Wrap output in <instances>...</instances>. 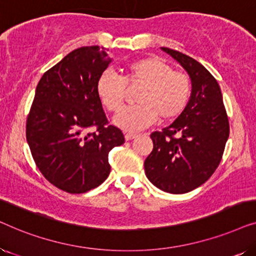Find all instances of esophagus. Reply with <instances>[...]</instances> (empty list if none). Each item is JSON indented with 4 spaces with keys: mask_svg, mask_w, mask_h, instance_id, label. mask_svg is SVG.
<instances>
[{
    "mask_svg": "<svg viewBox=\"0 0 256 256\" xmlns=\"http://www.w3.org/2000/svg\"><path fill=\"white\" fill-rule=\"evenodd\" d=\"M136 136H138V135L134 134V132H126V134H124V138H126V141H130V140L135 138Z\"/></svg>",
    "mask_w": 256,
    "mask_h": 256,
    "instance_id": "34e87169",
    "label": "esophagus"
}]
</instances>
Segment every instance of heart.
Segmentation results:
<instances>
[{
	"mask_svg": "<svg viewBox=\"0 0 256 256\" xmlns=\"http://www.w3.org/2000/svg\"><path fill=\"white\" fill-rule=\"evenodd\" d=\"M127 85H143L136 96L138 104L122 110L114 124L124 130H140L155 124L174 120L183 113L190 99L191 82L183 72L158 57H146L126 65L124 78L106 71L96 82V94L110 112L121 110Z\"/></svg>",
	"mask_w": 256,
	"mask_h": 256,
	"instance_id": "1",
	"label": "heart"
}]
</instances>
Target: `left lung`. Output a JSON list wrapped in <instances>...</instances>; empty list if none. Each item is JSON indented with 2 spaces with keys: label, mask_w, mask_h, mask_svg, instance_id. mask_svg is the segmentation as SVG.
Segmentation results:
<instances>
[{
  "label": "left lung",
  "mask_w": 256,
  "mask_h": 256,
  "mask_svg": "<svg viewBox=\"0 0 256 256\" xmlns=\"http://www.w3.org/2000/svg\"><path fill=\"white\" fill-rule=\"evenodd\" d=\"M191 78L190 100L180 116L150 138L154 149L144 160L148 180L169 194H186L212 176L230 135V124L219 84L194 58L162 48Z\"/></svg>",
  "instance_id": "obj_1"
}]
</instances>
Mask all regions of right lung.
I'll list each match as a JSON object with an SVG mask.
<instances>
[{
  "label": "right lung",
  "instance_id": "obj_1",
  "mask_svg": "<svg viewBox=\"0 0 256 256\" xmlns=\"http://www.w3.org/2000/svg\"><path fill=\"white\" fill-rule=\"evenodd\" d=\"M112 59L104 48H76L48 70L26 118V141L42 174L68 194H84L110 172L108 152L124 136L108 124L96 94L98 78ZM90 126L97 130L88 132Z\"/></svg>",
  "mask_w": 256,
  "mask_h": 256
}]
</instances>
